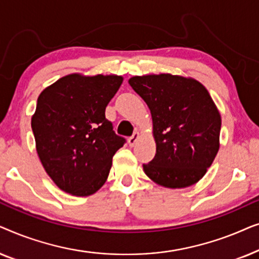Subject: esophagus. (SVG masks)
<instances>
[{
	"instance_id": "1",
	"label": "esophagus",
	"mask_w": 259,
	"mask_h": 259,
	"mask_svg": "<svg viewBox=\"0 0 259 259\" xmlns=\"http://www.w3.org/2000/svg\"><path fill=\"white\" fill-rule=\"evenodd\" d=\"M139 138H140V133L139 132H134L133 136L128 138V145H130V146L133 147L134 145L137 144V141H138V139H139Z\"/></svg>"
}]
</instances>
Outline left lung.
I'll return each mask as SVG.
<instances>
[{"mask_svg": "<svg viewBox=\"0 0 259 259\" xmlns=\"http://www.w3.org/2000/svg\"><path fill=\"white\" fill-rule=\"evenodd\" d=\"M128 83L152 114L155 155L144 172L158 185L184 189L207 172L219 150L222 118L199 81L172 74L133 76Z\"/></svg>", "mask_w": 259, "mask_h": 259, "instance_id": "8db88e82", "label": "left lung"}]
</instances>
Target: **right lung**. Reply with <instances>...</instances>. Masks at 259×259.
<instances>
[{
    "mask_svg": "<svg viewBox=\"0 0 259 259\" xmlns=\"http://www.w3.org/2000/svg\"><path fill=\"white\" fill-rule=\"evenodd\" d=\"M122 80L120 75L74 73L38 95L31 116L36 152L63 192L87 197L107 180L113 155L125 139L114 133L105 111Z\"/></svg>",
    "mask_w": 259,
    "mask_h": 259,
    "instance_id": "obj_1",
    "label": "right lung"
}]
</instances>
